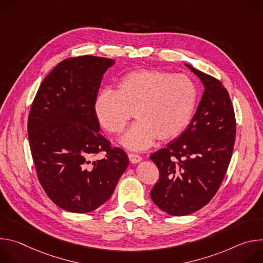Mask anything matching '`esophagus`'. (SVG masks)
Here are the masks:
<instances>
[{"label":"esophagus","instance_id":"34e87169","mask_svg":"<svg viewBox=\"0 0 263 263\" xmlns=\"http://www.w3.org/2000/svg\"><path fill=\"white\" fill-rule=\"evenodd\" d=\"M128 157H129L130 162L133 163V164H136V163H138V162H140V161L142 160V158H141L140 155L134 154V153H130V154L128 155Z\"/></svg>","mask_w":263,"mask_h":263}]
</instances>
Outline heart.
I'll return each instance as SVG.
<instances>
[{
	"label": "heart",
	"mask_w": 263,
	"mask_h": 263,
	"mask_svg": "<svg viewBox=\"0 0 263 263\" xmlns=\"http://www.w3.org/2000/svg\"><path fill=\"white\" fill-rule=\"evenodd\" d=\"M198 90L191 78L159 69L126 73L116 91L103 90L95 102L101 126L111 134L124 131L130 120H138L122 137L131 149H144L155 139L168 140L189 126L195 112Z\"/></svg>",
	"instance_id": "1"
}]
</instances>
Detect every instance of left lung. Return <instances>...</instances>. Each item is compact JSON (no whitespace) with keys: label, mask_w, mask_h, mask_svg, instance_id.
Masks as SVG:
<instances>
[{"label":"left lung","mask_w":263,"mask_h":263,"mask_svg":"<svg viewBox=\"0 0 263 263\" xmlns=\"http://www.w3.org/2000/svg\"><path fill=\"white\" fill-rule=\"evenodd\" d=\"M185 65L204 84L201 102L186 130L149 156L159 170L151 199L175 216L194 213L211 201L227 173L236 135L227 89L210 74Z\"/></svg>","instance_id":"8db88e82"}]
</instances>
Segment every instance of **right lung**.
<instances>
[{"instance_id": "1", "label": "right lung", "mask_w": 263, "mask_h": 263, "mask_svg": "<svg viewBox=\"0 0 263 263\" xmlns=\"http://www.w3.org/2000/svg\"><path fill=\"white\" fill-rule=\"evenodd\" d=\"M114 59L78 56L59 62L31 105L28 137L37 178L60 208L93 211L114 194L129 159L100 133L95 102ZM100 153L103 159H96Z\"/></svg>"}]
</instances>
